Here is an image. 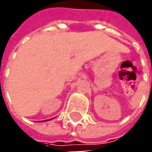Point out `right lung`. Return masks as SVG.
Segmentation results:
<instances>
[{
	"label": "right lung",
	"mask_w": 152,
	"mask_h": 152,
	"mask_svg": "<svg viewBox=\"0 0 152 152\" xmlns=\"http://www.w3.org/2000/svg\"><path fill=\"white\" fill-rule=\"evenodd\" d=\"M45 121H47V120H45Z\"/></svg>",
	"instance_id": "obj_1"
}]
</instances>
